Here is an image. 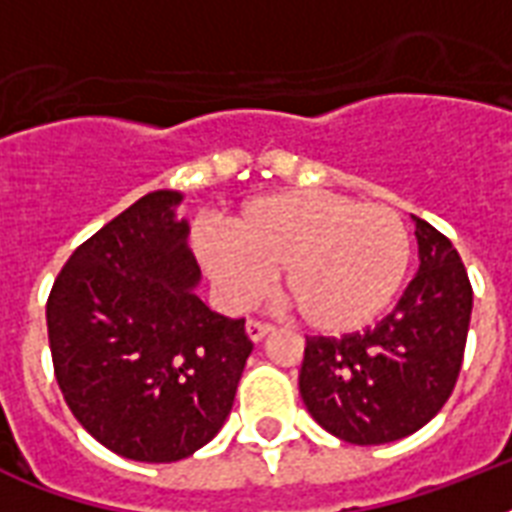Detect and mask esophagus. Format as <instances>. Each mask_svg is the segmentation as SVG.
Segmentation results:
<instances>
[{
    "mask_svg": "<svg viewBox=\"0 0 512 512\" xmlns=\"http://www.w3.org/2000/svg\"><path fill=\"white\" fill-rule=\"evenodd\" d=\"M271 332H273L271 324H263V321H255V319L247 321V335L252 342H260L265 335H271Z\"/></svg>",
    "mask_w": 512,
    "mask_h": 512,
    "instance_id": "34e87169",
    "label": "esophagus"
}]
</instances>
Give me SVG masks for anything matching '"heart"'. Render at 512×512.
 Listing matches in <instances>:
<instances>
[{
  "label": "heart",
  "instance_id": "heart-1",
  "mask_svg": "<svg viewBox=\"0 0 512 512\" xmlns=\"http://www.w3.org/2000/svg\"><path fill=\"white\" fill-rule=\"evenodd\" d=\"M193 249L225 305L255 303L268 273L305 327L345 335L372 324L404 284L412 236L385 204L327 191L268 193L236 212L231 233L199 228Z\"/></svg>",
  "mask_w": 512,
  "mask_h": 512
}]
</instances>
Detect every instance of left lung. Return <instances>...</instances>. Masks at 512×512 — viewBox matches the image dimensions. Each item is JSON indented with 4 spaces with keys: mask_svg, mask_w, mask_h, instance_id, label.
<instances>
[{
    "mask_svg": "<svg viewBox=\"0 0 512 512\" xmlns=\"http://www.w3.org/2000/svg\"><path fill=\"white\" fill-rule=\"evenodd\" d=\"M420 271L374 327L305 337L300 396L348 444H388L428 425L449 401L465 356L473 287L460 252L414 217Z\"/></svg>",
    "mask_w": 512,
    "mask_h": 512,
    "instance_id": "left-lung-1",
    "label": "left lung"
}]
</instances>
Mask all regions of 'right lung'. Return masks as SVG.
<instances>
[{
    "instance_id": "obj_1",
    "label": "right lung",
    "mask_w": 512,
    "mask_h": 512,
    "mask_svg": "<svg viewBox=\"0 0 512 512\" xmlns=\"http://www.w3.org/2000/svg\"><path fill=\"white\" fill-rule=\"evenodd\" d=\"M177 191L146 193L74 249L47 297L55 380L95 441L177 462L231 412L252 340L201 303Z\"/></svg>"
}]
</instances>
